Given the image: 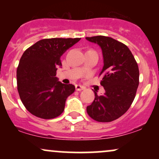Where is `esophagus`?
I'll return each instance as SVG.
<instances>
[{
  "label": "esophagus",
  "instance_id": "esophagus-1",
  "mask_svg": "<svg viewBox=\"0 0 159 159\" xmlns=\"http://www.w3.org/2000/svg\"><path fill=\"white\" fill-rule=\"evenodd\" d=\"M85 87H83V86H81V85H75V90L77 91H81V90H84Z\"/></svg>",
  "mask_w": 159,
  "mask_h": 159
}]
</instances>
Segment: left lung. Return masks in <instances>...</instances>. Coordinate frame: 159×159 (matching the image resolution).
I'll list each match as a JSON object with an SVG mask.
<instances>
[{"instance_id":"obj_1","label":"left lung","mask_w":159,"mask_h":159,"mask_svg":"<svg viewBox=\"0 0 159 159\" xmlns=\"http://www.w3.org/2000/svg\"><path fill=\"white\" fill-rule=\"evenodd\" d=\"M98 45L102 51L103 68L100 84L105 93H95L93 103L87 107L92 119L107 123L120 117L129 110L139 85V69L134 56L125 45L108 36L86 37Z\"/></svg>"}]
</instances>
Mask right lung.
Returning <instances> with one entry per match:
<instances>
[{"instance_id": "1", "label": "right lung", "mask_w": 159, "mask_h": 159, "mask_svg": "<svg viewBox=\"0 0 159 159\" xmlns=\"http://www.w3.org/2000/svg\"><path fill=\"white\" fill-rule=\"evenodd\" d=\"M80 39H41L24 52L16 73L18 92L30 114L48 120L63 112L66 100L73 93L75 87L58 81L56 72L62 66L61 57Z\"/></svg>"}]
</instances>
